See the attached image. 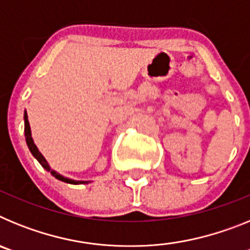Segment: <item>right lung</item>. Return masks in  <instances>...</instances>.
<instances>
[{
  "label": "right lung",
  "mask_w": 250,
  "mask_h": 250,
  "mask_svg": "<svg viewBox=\"0 0 250 250\" xmlns=\"http://www.w3.org/2000/svg\"><path fill=\"white\" fill-rule=\"evenodd\" d=\"M23 119H25V136H26V143H27V146L28 149H30L31 154L35 156V158L37 159V161H39L40 164L42 165V167H45L47 171H50L52 175L55 176L56 179H59V180H61V182L63 183H68V184H87V183L90 182H83V180H74V179H70V178H66V176L61 175V174H59L57 171H55V170H52L50 167V165H48V163L46 161L45 156L41 154V152L39 151V149H37V146L35 145L34 143V139H32V135H31V127H30V123H28V118H27V112L25 111V115H23Z\"/></svg>",
  "instance_id": "1"
}]
</instances>
